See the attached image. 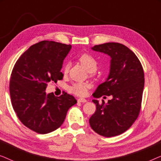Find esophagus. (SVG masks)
I'll return each mask as SVG.
<instances>
[{
  "mask_svg": "<svg viewBox=\"0 0 161 161\" xmlns=\"http://www.w3.org/2000/svg\"><path fill=\"white\" fill-rule=\"evenodd\" d=\"M78 103H86L87 100L84 98H79V99H78Z\"/></svg>",
  "mask_w": 161,
  "mask_h": 161,
  "instance_id": "1",
  "label": "esophagus"
}]
</instances>
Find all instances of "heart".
Returning a JSON list of instances; mask_svg holds the SVG:
<instances>
[{
  "label": "heart",
  "instance_id": "heart-1",
  "mask_svg": "<svg viewBox=\"0 0 161 161\" xmlns=\"http://www.w3.org/2000/svg\"><path fill=\"white\" fill-rule=\"evenodd\" d=\"M78 61L89 72H94L97 69V63L96 59L89 54L85 53L81 55L78 58ZM68 69H69V65L67 64L64 66V72L67 73ZM87 88L88 84H86V83H78L72 85L70 87L69 90L70 92L75 94L76 95L84 96L86 94Z\"/></svg>",
  "mask_w": 161,
  "mask_h": 161
}]
</instances>
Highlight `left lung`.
Wrapping results in <instances>:
<instances>
[{
	"label": "left lung",
	"mask_w": 161,
	"mask_h": 161,
	"mask_svg": "<svg viewBox=\"0 0 161 161\" xmlns=\"http://www.w3.org/2000/svg\"><path fill=\"white\" fill-rule=\"evenodd\" d=\"M92 50L111 57L108 78L98 86L93 97L106 95L112 99L106 104L103 101L101 105L97 100H92L97 108L89 119L90 126L105 137L120 135L131 127L139 114L144 86L142 64L122 44L105 43L94 46Z\"/></svg>",
	"instance_id": "left-lung-1"
}]
</instances>
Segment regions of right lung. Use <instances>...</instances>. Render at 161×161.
<instances>
[{
  "mask_svg": "<svg viewBox=\"0 0 161 161\" xmlns=\"http://www.w3.org/2000/svg\"><path fill=\"white\" fill-rule=\"evenodd\" d=\"M70 45L42 41L31 46L17 61L11 75L9 91L17 117L28 128L40 134L61 126L68 110L77 103L67 93L46 94L48 83L62 80L63 61Z\"/></svg>",
  "mask_w": 161,
  "mask_h": 161,
  "instance_id": "obj_1",
  "label": "right lung"
}]
</instances>
